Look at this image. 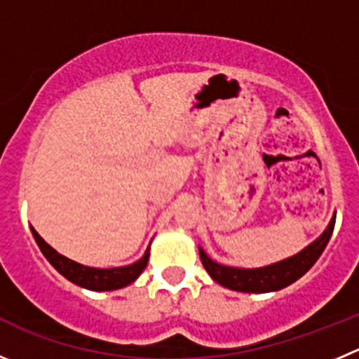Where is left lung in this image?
<instances>
[{"instance_id": "8db88e82", "label": "left lung", "mask_w": 359, "mask_h": 359, "mask_svg": "<svg viewBox=\"0 0 359 359\" xmlns=\"http://www.w3.org/2000/svg\"><path fill=\"white\" fill-rule=\"evenodd\" d=\"M333 227H335V217L330 222L326 231L320 234L319 240H316L312 245H309L305 250L296 254L294 257H289L282 262H276V264L266 266V268L241 269L222 266L218 264V262L211 261V259L204 254L203 248H199L201 262H203V266L206 268V271L210 273L211 278H213L215 282H218V284L224 285V287L227 289H233V291H278V289H284L287 287V285H291L292 282H296L299 276L305 275V273L316 264V261L320 257L323 250L326 248L327 241H330Z\"/></svg>"}]
</instances>
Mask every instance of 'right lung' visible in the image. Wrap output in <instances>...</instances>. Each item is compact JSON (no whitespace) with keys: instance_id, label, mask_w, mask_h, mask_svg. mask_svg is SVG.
Here are the masks:
<instances>
[{"instance_id":"obj_1","label":"right lung","mask_w":359,"mask_h":359,"mask_svg":"<svg viewBox=\"0 0 359 359\" xmlns=\"http://www.w3.org/2000/svg\"><path fill=\"white\" fill-rule=\"evenodd\" d=\"M32 233L35 236L36 243H39L40 250L46 255L47 261L74 284L81 285V287L91 289V291H112V289L125 287V285L132 284L135 278L142 273V269L146 268L149 259V248L146 250V254L142 255V259H139L137 262L130 266H121V268H111V269H98V268H88V266L79 264V262L72 261V259L65 257V255L57 254L50 245H47L42 240L35 229L32 227Z\"/></svg>"}]
</instances>
